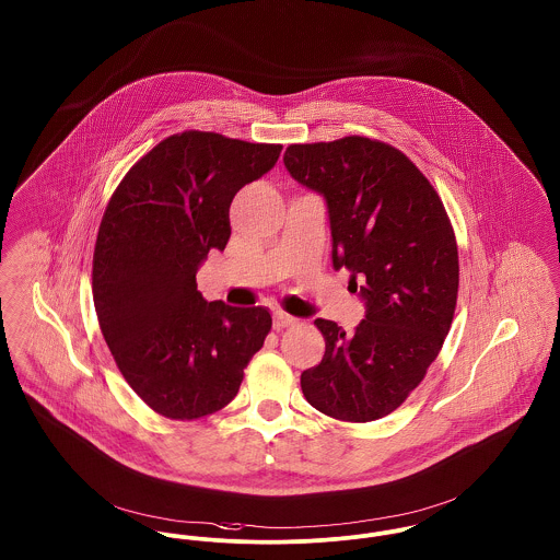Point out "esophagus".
I'll return each instance as SVG.
<instances>
[{
  "instance_id": "1",
  "label": "esophagus",
  "mask_w": 560,
  "mask_h": 560,
  "mask_svg": "<svg viewBox=\"0 0 560 560\" xmlns=\"http://www.w3.org/2000/svg\"><path fill=\"white\" fill-rule=\"evenodd\" d=\"M295 323H298V318L291 316V314H287V312H276V314H273V329H276V331L287 329V327H293Z\"/></svg>"
}]
</instances>
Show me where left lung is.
<instances>
[{
    "label": "left lung",
    "mask_w": 560,
    "mask_h": 560,
    "mask_svg": "<svg viewBox=\"0 0 560 560\" xmlns=\"http://www.w3.org/2000/svg\"><path fill=\"white\" fill-rule=\"evenodd\" d=\"M284 165L327 201L334 267L365 299L352 336L316 318L325 357L301 373L312 408L346 422L397 410L446 339L458 295V250L446 208L401 150L361 136L291 144Z\"/></svg>",
    "instance_id": "1"
}]
</instances>
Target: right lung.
I'll list each match as a JSON object with an SVG mask.
<instances>
[{"label":"right lung","mask_w":560,"mask_h":560,"mask_svg":"<svg viewBox=\"0 0 560 560\" xmlns=\"http://www.w3.org/2000/svg\"><path fill=\"white\" fill-rule=\"evenodd\" d=\"M280 150L183 131L147 152L108 201L93 253L97 320L127 384L165 418L223 410L271 329L261 305L206 301L195 273L224 250L235 192Z\"/></svg>","instance_id":"1"}]
</instances>
